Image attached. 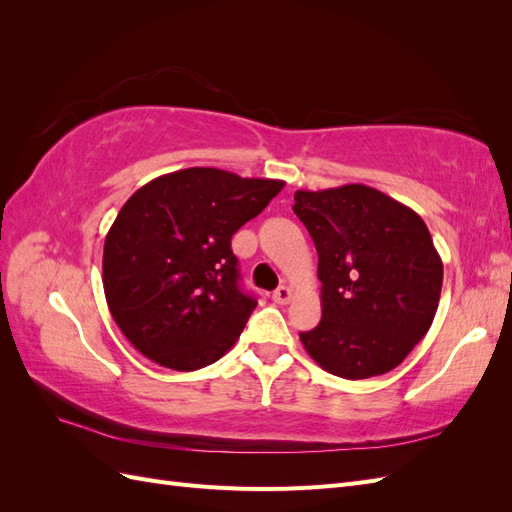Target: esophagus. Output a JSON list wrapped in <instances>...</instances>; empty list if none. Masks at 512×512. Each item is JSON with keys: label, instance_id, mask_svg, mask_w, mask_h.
<instances>
[{"label": "esophagus", "instance_id": "obj_1", "mask_svg": "<svg viewBox=\"0 0 512 512\" xmlns=\"http://www.w3.org/2000/svg\"><path fill=\"white\" fill-rule=\"evenodd\" d=\"M290 299H292V290L288 286H280V288L273 292V301L275 303L286 305V303H290Z\"/></svg>", "mask_w": 512, "mask_h": 512}]
</instances>
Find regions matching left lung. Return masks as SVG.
<instances>
[{"mask_svg": "<svg viewBox=\"0 0 512 512\" xmlns=\"http://www.w3.org/2000/svg\"><path fill=\"white\" fill-rule=\"evenodd\" d=\"M292 211L314 239L322 282V320L299 333L307 354L346 380L395 369L440 303L444 269L423 218L363 183L299 190Z\"/></svg>", "mask_w": 512, "mask_h": 512, "instance_id": "8db88e82", "label": "left lung"}]
</instances>
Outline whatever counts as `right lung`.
I'll list each match as a JSON object with an SVG mask.
<instances>
[{
    "label": "right lung",
    "mask_w": 512,
    "mask_h": 512,
    "mask_svg": "<svg viewBox=\"0 0 512 512\" xmlns=\"http://www.w3.org/2000/svg\"><path fill=\"white\" fill-rule=\"evenodd\" d=\"M280 179H243L209 166L145 183L104 241L102 282L128 342L168 369L224 356L258 305L239 288L235 232L282 192Z\"/></svg>",
    "instance_id": "right-lung-1"
}]
</instances>
